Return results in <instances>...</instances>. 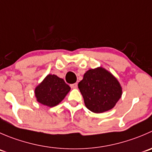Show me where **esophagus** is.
<instances>
[{"instance_id":"34e87169","label":"esophagus","mask_w":152,"mask_h":152,"mask_svg":"<svg viewBox=\"0 0 152 152\" xmlns=\"http://www.w3.org/2000/svg\"><path fill=\"white\" fill-rule=\"evenodd\" d=\"M70 87H71L72 88H77V87H78V84H77V83L72 84V85H70Z\"/></svg>"}]
</instances>
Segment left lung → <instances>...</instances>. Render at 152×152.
Returning <instances> with one entry per match:
<instances>
[{
    "label": "left lung",
    "mask_w": 152,
    "mask_h": 152,
    "mask_svg": "<svg viewBox=\"0 0 152 152\" xmlns=\"http://www.w3.org/2000/svg\"><path fill=\"white\" fill-rule=\"evenodd\" d=\"M78 88L85 106L94 113H103L112 109L122 96L118 80L102 67L88 70Z\"/></svg>",
    "instance_id": "left-lung-1"
}]
</instances>
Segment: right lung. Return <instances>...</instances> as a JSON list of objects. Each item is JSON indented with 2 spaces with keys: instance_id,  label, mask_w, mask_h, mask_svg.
<instances>
[{
  "instance_id": "right-lung-1",
  "label": "right lung",
  "mask_w": 152,
  "mask_h": 152,
  "mask_svg": "<svg viewBox=\"0 0 152 152\" xmlns=\"http://www.w3.org/2000/svg\"><path fill=\"white\" fill-rule=\"evenodd\" d=\"M70 90V86L64 79L56 75L49 74L36 87L35 94L37 101L41 104L53 107L64 99Z\"/></svg>"
}]
</instances>
